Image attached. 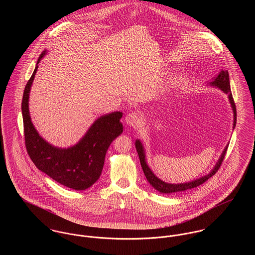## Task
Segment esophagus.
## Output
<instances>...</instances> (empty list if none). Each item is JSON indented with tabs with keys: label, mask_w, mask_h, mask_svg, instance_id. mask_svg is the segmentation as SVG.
<instances>
[{
	"label": "esophagus",
	"mask_w": 255,
	"mask_h": 255,
	"mask_svg": "<svg viewBox=\"0 0 255 255\" xmlns=\"http://www.w3.org/2000/svg\"><path fill=\"white\" fill-rule=\"evenodd\" d=\"M126 123L129 126V127H139L141 124V117L137 112H132L127 115L126 117Z\"/></svg>",
	"instance_id": "obj_1"
}]
</instances>
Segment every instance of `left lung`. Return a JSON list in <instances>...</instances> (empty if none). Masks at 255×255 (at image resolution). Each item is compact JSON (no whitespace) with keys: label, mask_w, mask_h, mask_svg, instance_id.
<instances>
[{"label":"left lung","mask_w":255,"mask_h":255,"mask_svg":"<svg viewBox=\"0 0 255 255\" xmlns=\"http://www.w3.org/2000/svg\"><path fill=\"white\" fill-rule=\"evenodd\" d=\"M210 84H212L213 86H217L218 88H220L221 90H223L225 93H227L229 95V99H230V102H231V105H232V108L234 111V128L236 127V123H237V109H236V104H235V101H234V98H233V95H232V91H231V86H230V78H229V73L227 71H222L221 73H219L218 76L215 77L214 81H212ZM228 146H226L225 150L223 151V154L221 156V158L219 159L218 163L216 164L215 168L212 170V172L205 176V177H202L198 180H195L193 182H187V183H180V184H173V183H167V182H163L161 181L160 179H158L153 173L152 171L150 170V168L148 167V165L146 164L145 161V155H144V150H143V147L142 144L139 140H136L135 142V147H136V151L138 153V156H139V160H140V164H141V167H142V170H143V173L145 175L146 179L147 181L150 182V184L155 188L157 189L158 191L162 192V193H166V194H171V193H177V192H182L184 190H187V189H190V188H193V187H196L200 184H202L203 182H206L209 178H211L212 176H214L217 172H218L222 163H223V160L225 158V155H226V152H227V149H228Z\"/></svg>","instance_id":"1"}]
</instances>
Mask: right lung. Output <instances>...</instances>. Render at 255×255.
Instances as JSON below:
<instances>
[{
	"instance_id": "1",
	"label": "right lung",
	"mask_w": 255,
	"mask_h": 255,
	"mask_svg": "<svg viewBox=\"0 0 255 255\" xmlns=\"http://www.w3.org/2000/svg\"><path fill=\"white\" fill-rule=\"evenodd\" d=\"M45 53L46 51L39 56L35 70L23 91L21 111L25 147L37 168L54 181L76 190L86 189L100 178L110 144L123 132L120 122L123 113L114 112L100 117L82 139L68 149L57 148L46 142L34 128L28 110L30 87L38 63Z\"/></svg>"
}]
</instances>
